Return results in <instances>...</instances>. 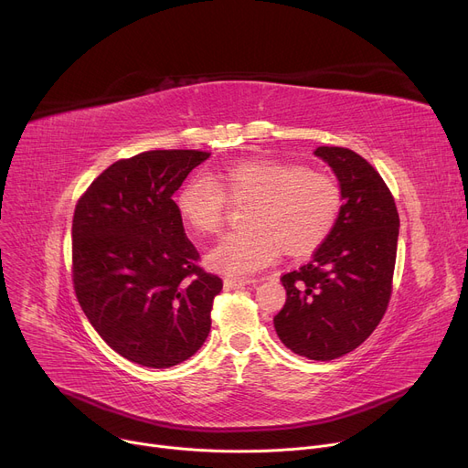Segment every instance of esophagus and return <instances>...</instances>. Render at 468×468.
Returning <instances> with one entry per match:
<instances>
[{
	"label": "esophagus",
	"mask_w": 468,
	"mask_h": 468,
	"mask_svg": "<svg viewBox=\"0 0 468 468\" xmlns=\"http://www.w3.org/2000/svg\"><path fill=\"white\" fill-rule=\"evenodd\" d=\"M256 282V279H240V277H228L224 279V288L226 290H239V288H244L247 284H252Z\"/></svg>",
	"instance_id": "obj_1"
}]
</instances>
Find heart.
Returning a JSON list of instances; mask_svg holds the SVG:
<instances>
[{
  "label": "heart",
  "instance_id": "1",
  "mask_svg": "<svg viewBox=\"0 0 468 468\" xmlns=\"http://www.w3.org/2000/svg\"><path fill=\"white\" fill-rule=\"evenodd\" d=\"M212 179L191 178L176 197V208L193 233L212 235L224 221L226 197L254 199L244 216L247 229L226 235L205 256L210 269L226 275L261 271L279 250L292 258L311 254L330 235L341 207L330 176L281 161H240Z\"/></svg>",
  "mask_w": 468,
  "mask_h": 468
}]
</instances>
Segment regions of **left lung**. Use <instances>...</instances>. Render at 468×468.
<instances>
[{"instance_id":"1","label":"left lung","mask_w":468,"mask_h":468,"mask_svg":"<svg viewBox=\"0 0 468 468\" xmlns=\"http://www.w3.org/2000/svg\"><path fill=\"white\" fill-rule=\"evenodd\" d=\"M314 155L334 170L343 205L313 260L281 277L286 303L273 324L292 353L326 362L355 351L383 318L400 219L379 172L358 154L321 145Z\"/></svg>"}]
</instances>
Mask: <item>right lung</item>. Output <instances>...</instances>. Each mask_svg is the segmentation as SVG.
Segmentation results:
<instances>
[{
	"instance_id": "add662e5",
	"label": "right lung",
	"mask_w": 468,
	"mask_h": 468,
	"mask_svg": "<svg viewBox=\"0 0 468 468\" xmlns=\"http://www.w3.org/2000/svg\"><path fill=\"white\" fill-rule=\"evenodd\" d=\"M210 154L155 150L108 166L71 224L73 288L89 323L134 364L176 366L210 332L221 279L197 265L172 195Z\"/></svg>"
}]
</instances>
